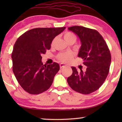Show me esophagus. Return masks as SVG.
<instances>
[{"label":"esophagus","mask_w":122,"mask_h":122,"mask_svg":"<svg viewBox=\"0 0 122 122\" xmlns=\"http://www.w3.org/2000/svg\"><path fill=\"white\" fill-rule=\"evenodd\" d=\"M66 64H64V63H61V64H60V68H61L66 67Z\"/></svg>","instance_id":"1"}]
</instances>
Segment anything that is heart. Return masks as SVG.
Instances as JSON below:
<instances>
[{
  "instance_id": "obj_1",
  "label": "heart",
  "mask_w": 122,
  "mask_h": 122,
  "mask_svg": "<svg viewBox=\"0 0 122 122\" xmlns=\"http://www.w3.org/2000/svg\"><path fill=\"white\" fill-rule=\"evenodd\" d=\"M64 38L66 42L71 41H76V36L73 33L69 32V31H68V32L65 33L64 35ZM53 43H54V41H53ZM73 54L71 52H67L60 53L59 54H58L57 58L61 62L66 63L68 62L73 58Z\"/></svg>"
}]
</instances>
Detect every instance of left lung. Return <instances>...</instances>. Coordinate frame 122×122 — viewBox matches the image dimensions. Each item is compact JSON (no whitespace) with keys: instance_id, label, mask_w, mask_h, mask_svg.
Returning <instances> with one entry per match:
<instances>
[{"instance_id":"obj_1","label":"left lung","mask_w":122,"mask_h":122,"mask_svg":"<svg viewBox=\"0 0 122 122\" xmlns=\"http://www.w3.org/2000/svg\"><path fill=\"white\" fill-rule=\"evenodd\" d=\"M79 38L81 46L78 56L83 59L86 71H78L71 66L73 73L67 78L68 84L74 91L88 94L102 86L107 76L111 55L103 36L96 30L81 26L68 28Z\"/></svg>"}]
</instances>
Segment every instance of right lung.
I'll use <instances>...</instances> for the list:
<instances>
[{
  "mask_svg": "<svg viewBox=\"0 0 122 122\" xmlns=\"http://www.w3.org/2000/svg\"><path fill=\"white\" fill-rule=\"evenodd\" d=\"M65 29L34 28L16 40L11 54L13 71L20 86L29 94L44 92L52 84L59 65L56 62L44 65L41 55L51 49L53 40Z\"/></svg>",
  "mask_w": 122,
  "mask_h": 122,
  "instance_id": "obj_1",
  "label": "right lung"
}]
</instances>
